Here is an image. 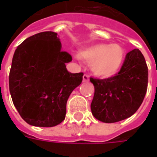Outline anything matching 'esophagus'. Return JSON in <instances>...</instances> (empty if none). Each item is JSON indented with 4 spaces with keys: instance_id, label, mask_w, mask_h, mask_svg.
Returning <instances> with one entry per match:
<instances>
[{
    "instance_id": "esophagus-1",
    "label": "esophagus",
    "mask_w": 157,
    "mask_h": 157,
    "mask_svg": "<svg viewBox=\"0 0 157 157\" xmlns=\"http://www.w3.org/2000/svg\"><path fill=\"white\" fill-rule=\"evenodd\" d=\"M88 81H89V75H83V82H88Z\"/></svg>"
}]
</instances>
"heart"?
<instances>
[{"label":"heart","mask_w":157,"mask_h":157,"mask_svg":"<svg viewBox=\"0 0 157 157\" xmlns=\"http://www.w3.org/2000/svg\"><path fill=\"white\" fill-rule=\"evenodd\" d=\"M79 56L91 63V70L94 75L109 78L121 70L125 59V52L118 44H96L83 48Z\"/></svg>","instance_id":"1"}]
</instances>
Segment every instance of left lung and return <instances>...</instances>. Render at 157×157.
I'll return each instance as SVG.
<instances>
[{
  "mask_svg": "<svg viewBox=\"0 0 157 157\" xmlns=\"http://www.w3.org/2000/svg\"><path fill=\"white\" fill-rule=\"evenodd\" d=\"M90 81L95 88L92 115L103 123H116L129 118L141 105L147 91L148 68L141 52L135 48L126 55L115 76Z\"/></svg>",
  "mask_w": 157,
  "mask_h": 157,
  "instance_id": "obj_1",
  "label": "left lung"
}]
</instances>
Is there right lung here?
Returning a JSON list of instances; mask_svg holds the SVG:
<instances>
[{
    "instance_id": "1",
    "label": "right lung",
    "mask_w": 157,
    "mask_h": 157,
    "mask_svg": "<svg viewBox=\"0 0 157 157\" xmlns=\"http://www.w3.org/2000/svg\"><path fill=\"white\" fill-rule=\"evenodd\" d=\"M55 32L29 37L17 48L9 75V90L19 114L29 124L54 127L65 118L66 102L82 82L83 73H71L72 60L61 50Z\"/></svg>"
}]
</instances>
